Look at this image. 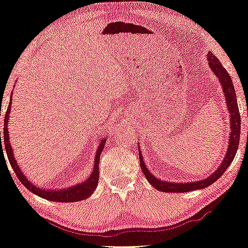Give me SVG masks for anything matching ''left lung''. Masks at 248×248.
<instances>
[{
  "label": "left lung",
  "mask_w": 248,
  "mask_h": 248,
  "mask_svg": "<svg viewBox=\"0 0 248 248\" xmlns=\"http://www.w3.org/2000/svg\"><path fill=\"white\" fill-rule=\"evenodd\" d=\"M207 60H208V65L212 69V71L215 73V76L218 78L219 82L223 88V92L225 95V100H226V106L230 112V139H228V148L225 155L223 161L220 162L219 167L214 171L212 175H209L207 178L202 180H196L191 183H172L161 180L157 177H155L153 173L149 171L147 166L143 161V157L141 151L139 148V160H140V168L146 176L148 182L150 185H153L154 188L157 190H160L162 193H187V191H193L196 189H204L216 182L217 179L220 178L221 175L228 168L232 160L236 153L238 149L239 137H241V114H239L237 98H236V92L234 89V83H232V78L228 75L226 69L224 68L215 55H213L212 52H209Z\"/></svg>",
  "instance_id": "8db88e82"
}]
</instances>
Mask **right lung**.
<instances>
[{
	"label": "right lung",
	"instance_id": "1",
	"mask_svg": "<svg viewBox=\"0 0 248 248\" xmlns=\"http://www.w3.org/2000/svg\"><path fill=\"white\" fill-rule=\"evenodd\" d=\"M12 94H11L10 98V103L9 107H7L5 118H4V131H3V140L4 141H1V131H0V150L3 153V149L5 148V153L7 155V159L10 161L11 167L13 168L14 172L16 173L17 178L22 183L25 188L31 191V193L40 196L41 198L46 199V201L50 202H80L83 201L88 197L93 194L98 185L99 180V159H100L101 153L103 150V147H105L106 143V137L101 138L99 140V145L97 147V151L94 154V164H93V169L90 173V176L88 177L86 182L79 183L77 185H73V186L66 187V188H42L38 186V185L33 184L31 180H30L25 173L22 170L20 166H18L16 158L14 156L12 146H11L10 142V135H9V120H10V114H11V103H12ZM1 116V111H0ZM4 144L5 147H3L2 145Z\"/></svg>",
	"mask_w": 248,
	"mask_h": 248
}]
</instances>
